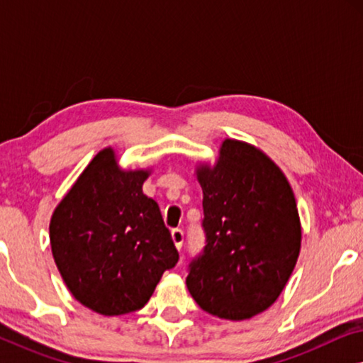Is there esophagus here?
Here are the masks:
<instances>
[{
    "label": "esophagus",
    "mask_w": 363,
    "mask_h": 363,
    "mask_svg": "<svg viewBox=\"0 0 363 363\" xmlns=\"http://www.w3.org/2000/svg\"><path fill=\"white\" fill-rule=\"evenodd\" d=\"M183 238H185V233H183L182 230H178V228L172 231V240H173V242H175L177 250H182L183 247Z\"/></svg>",
    "instance_id": "1"
}]
</instances>
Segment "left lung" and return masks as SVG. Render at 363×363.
Wrapping results in <instances>:
<instances>
[{
    "instance_id": "1",
    "label": "left lung",
    "mask_w": 363,
    "mask_h": 363,
    "mask_svg": "<svg viewBox=\"0 0 363 363\" xmlns=\"http://www.w3.org/2000/svg\"><path fill=\"white\" fill-rule=\"evenodd\" d=\"M196 175L205 246L188 264L186 287L208 314L251 319L274 304L299 256L294 193L264 153L230 138L215 168Z\"/></svg>"
}]
</instances>
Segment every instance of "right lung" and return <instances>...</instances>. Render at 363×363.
<instances>
[{
	"label": "right lung",
	"mask_w": 363,
	"mask_h": 363,
	"mask_svg": "<svg viewBox=\"0 0 363 363\" xmlns=\"http://www.w3.org/2000/svg\"><path fill=\"white\" fill-rule=\"evenodd\" d=\"M148 172H123L99 152L54 211L52 256L72 296L102 315L147 304L178 251L157 201L143 195Z\"/></svg>",
	"instance_id": "add662e5"
}]
</instances>
